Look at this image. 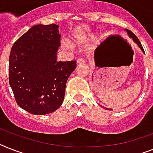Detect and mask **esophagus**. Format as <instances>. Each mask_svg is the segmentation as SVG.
Here are the masks:
<instances>
[{
  "instance_id": "1",
  "label": "esophagus",
  "mask_w": 153,
  "mask_h": 153,
  "mask_svg": "<svg viewBox=\"0 0 153 153\" xmlns=\"http://www.w3.org/2000/svg\"><path fill=\"white\" fill-rule=\"evenodd\" d=\"M84 62H85V61H84V59H83V58H79V59H77V60H76V63H77V64H84Z\"/></svg>"
}]
</instances>
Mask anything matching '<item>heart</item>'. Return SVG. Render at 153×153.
<instances>
[{
    "label": "heart",
    "instance_id": "heart-1",
    "mask_svg": "<svg viewBox=\"0 0 153 153\" xmlns=\"http://www.w3.org/2000/svg\"><path fill=\"white\" fill-rule=\"evenodd\" d=\"M63 46L65 47V48H70V47H71V45H70V44H69L68 42L65 41V42H63Z\"/></svg>",
    "mask_w": 153,
    "mask_h": 153
}]
</instances>
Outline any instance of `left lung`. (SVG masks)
Wrapping results in <instances>:
<instances>
[{"mask_svg":"<svg viewBox=\"0 0 153 153\" xmlns=\"http://www.w3.org/2000/svg\"><path fill=\"white\" fill-rule=\"evenodd\" d=\"M126 31H127V33H128V35H129V36H130V37H131V38L133 39L134 41V42H135L136 44H137V45H138V47H139L140 48L142 49V51H143V52H145V51H144L143 47H142V44H141V42H140V41H139V40H138V38H137V36H135V34H134L133 33L131 32V30H127V29H126Z\"/></svg>","mask_w":153,"mask_h":153,"instance_id":"obj_1","label":"left lung"}]
</instances>
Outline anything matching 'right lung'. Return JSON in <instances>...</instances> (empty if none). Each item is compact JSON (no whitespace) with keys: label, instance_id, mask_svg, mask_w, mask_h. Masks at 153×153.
<instances>
[{"label":"right lung","instance_id":"obj_1","mask_svg":"<svg viewBox=\"0 0 153 153\" xmlns=\"http://www.w3.org/2000/svg\"><path fill=\"white\" fill-rule=\"evenodd\" d=\"M59 26L36 25L16 40L8 64L9 84L17 104L33 115H45L62 104L76 61L57 62Z\"/></svg>","mask_w":153,"mask_h":153}]
</instances>
